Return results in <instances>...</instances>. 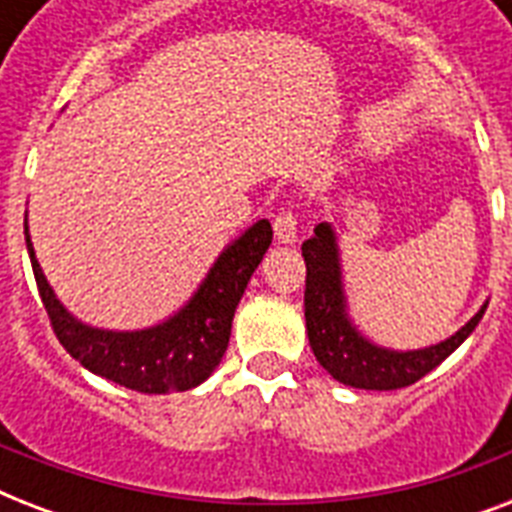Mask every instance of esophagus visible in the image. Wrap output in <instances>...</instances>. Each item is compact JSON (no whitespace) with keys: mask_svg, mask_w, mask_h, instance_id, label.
<instances>
[{"mask_svg":"<svg viewBox=\"0 0 512 512\" xmlns=\"http://www.w3.org/2000/svg\"><path fill=\"white\" fill-rule=\"evenodd\" d=\"M273 236H276V241H279V244H295L297 217L292 215L289 209L279 212V215H276V220H273Z\"/></svg>","mask_w":512,"mask_h":512,"instance_id":"esophagus-1","label":"esophagus"}]
</instances>
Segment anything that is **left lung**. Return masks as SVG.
<instances>
[{"instance_id":"1","label":"left lung","mask_w":512,"mask_h":512,"mask_svg":"<svg viewBox=\"0 0 512 512\" xmlns=\"http://www.w3.org/2000/svg\"><path fill=\"white\" fill-rule=\"evenodd\" d=\"M305 257V329L316 361L337 382L364 390H398L414 385L449 358L473 335L486 305L457 329L452 337L417 350L382 348L364 337L350 321L348 297L342 289V265L337 233L329 223H319L313 236L303 241Z\"/></svg>"}]
</instances>
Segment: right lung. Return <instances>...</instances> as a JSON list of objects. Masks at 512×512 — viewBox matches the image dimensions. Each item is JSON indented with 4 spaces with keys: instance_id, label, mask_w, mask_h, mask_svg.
Returning a JSON list of instances; mask_svg holds the SVG:
<instances>
[{
    "instance_id": "add662e5",
    "label": "right lung",
    "mask_w": 512,
    "mask_h": 512,
    "mask_svg": "<svg viewBox=\"0 0 512 512\" xmlns=\"http://www.w3.org/2000/svg\"><path fill=\"white\" fill-rule=\"evenodd\" d=\"M271 239V223L257 220L217 255L191 300L170 319L135 332H116L90 327L66 311L36 260L26 217L28 257L60 345L92 374L138 393H180L215 372L228 348L236 305Z\"/></svg>"
}]
</instances>
